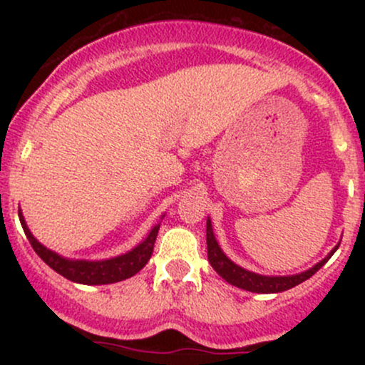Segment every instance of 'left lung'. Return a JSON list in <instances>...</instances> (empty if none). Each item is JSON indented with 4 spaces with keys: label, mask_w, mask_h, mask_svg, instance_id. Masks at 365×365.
<instances>
[{
    "label": "left lung",
    "mask_w": 365,
    "mask_h": 365,
    "mask_svg": "<svg viewBox=\"0 0 365 365\" xmlns=\"http://www.w3.org/2000/svg\"><path fill=\"white\" fill-rule=\"evenodd\" d=\"M206 238H207V259L211 262L212 269L216 271L221 278L226 279L230 284L238 288H244L247 292H254V293H278V292H284L290 290V288L297 287L305 279H309L314 273L321 269L326 262L329 261V257L336 252L338 244L334 247L331 252L322 259L321 262H317L316 266H312L311 269L304 271V273L299 274H292V276H264V274H257L252 273V271H247L244 267H240L238 264L233 261H230L226 257L221 247L217 245L215 233H212V225L211 220L207 217V225H206Z\"/></svg>",
    "instance_id": "8db88e82"
}]
</instances>
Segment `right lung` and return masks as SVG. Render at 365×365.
I'll return each mask as SVG.
<instances>
[{"instance_id": "right-lung-1", "label": "right lung", "mask_w": 365, "mask_h": 365, "mask_svg": "<svg viewBox=\"0 0 365 365\" xmlns=\"http://www.w3.org/2000/svg\"><path fill=\"white\" fill-rule=\"evenodd\" d=\"M19 217L25 235H27L32 249L36 250V254L39 255L51 269L56 271L58 274H61L63 278L82 284L116 283L121 282V279L130 278V276H133L135 273H139L142 267L148 264L150 255H153L154 242H156L159 232V225H156L150 230L144 242H140V244L133 247L130 252L118 255V257L104 259V261H73V259L61 257V255L49 250L48 247L39 244L34 238V235L31 233V230L27 228V223H25L24 215L20 211Z\"/></svg>"}]
</instances>
